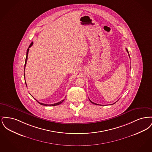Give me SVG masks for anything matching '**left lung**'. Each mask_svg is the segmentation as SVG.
Segmentation results:
<instances>
[{
  "instance_id": "obj_1",
  "label": "left lung",
  "mask_w": 152,
  "mask_h": 152,
  "mask_svg": "<svg viewBox=\"0 0 152 152\" xmlns=\"http://www.w3.org/2000/svg\"><path fill=\"white\" fill-rule=\"evenodd\" d=\"M126 51H127V52H128V53H129V52H128V50H127V49H126ZM128 55H129V54H128ZM89 101H91V102H92V104H96V105H99V104H96V103H94V102H92V101H91V100H89ZM116 102H115V103H114V104H115V103H116Z\"/></svg>"
}]
</instances>
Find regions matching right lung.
Segmentation results:
<instances>
[{"label": "right lung", "instance_id": "add662e5", "mask_svg": "<svg viewBox=\"0 0 152 152\" xmlns=\"http://www.w3.org/2000/svg\"><path fill=\"white\" fill-rule=\"evenodd\" d=\"M33 45V42H32L30 44V45H29V47H28V48L27 49V56H26V61H25V64H24V66H26V63H27V58H28V51H29V48ZM24 71H25V67H24ZM24 76L25 77V73L24 72ZM25 83H26V86H27V84H26V80H25ZM36 100V99H35ZM64 100H64H61V101H60V102H57V103H55V104H43V103H41V102H39V101H37V100H36V101L39 103V104H40V105H45V106H56V105H59V104H61L63 101Z\"/></svg>", "mask_w": 152, "mask_h": 152}]
</instances>
